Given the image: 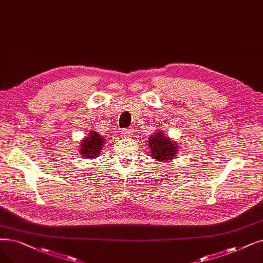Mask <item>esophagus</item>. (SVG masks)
Segmentation results:
<instances>
[{"instance_id":"34e87169","label":"esophagus","mask_w":263,"mask_h":263,"mask_svg":"<svg viewBox=\"0 0 263 263\" xmlns=\"http://www.w3.org/2000/svg\"><path fill=\"white\" fill-rule=\"evenodd\" d=\"M120 132H121V135L125 139L131 138V135H132V130L131 129H122Z\"/></svg>"}]
</instances>
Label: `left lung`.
I'll list each match as a JSON object with an SVG mask.
<instances>
[{"label": "left lung", "instance_id": "1", "mask_svg": "<svg viewBox=\"0 0 263 263\" xmlns=\"http://www.w3.org/2000/svg\"><path fill=\"white\" fill-rule=\"evenodd\" d=\"M147 142L151 156L160 162L165 163L173 160L178 152L177 144L168 139V136L163 134L162 131L155 132Z\"/></svg>", "mask_w": 263, "mask_h": 263}]
</instances>
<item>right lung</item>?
Wrapping results in <instances>:
<instances>
[{
    "instance_id": "obj_1",
    "label": "right lung",
    "mask_w": 263,
    "mask_h": 263,
    "mask_svg": "<svg viewBox=\"0 0 263 263\" xmlns=\"http://www.w3.org/2000/svg\"><path fill=\"white\" fill-rule=\"evenodd\" d=\"M104 143V139L98 132L91 131L87 138L84 139V141H82L81 145H79L81 146L79 153L86 159H95L100 156L102 149H103Z\"/></svg>"
}]
</instances>
